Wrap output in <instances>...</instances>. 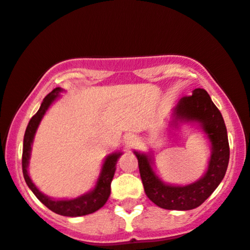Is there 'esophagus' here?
<instances>
[{
  "instance_id": "1",
  "label": "esophagus",
  "mask_w": 250,
  "mask_h": 250,
  "mask_svg": "<svg viewBox=\"0 0 250 250\" xmlns=\"http://www.w3.org/2000/svg\"><path fill=\"white\" fill-rule=\"evenodd\" d=\"M125 146H127L128 149H131L135 144L137 143V140L134 135H127V136L125 137Z\"/></svg>"
}]
</instances>
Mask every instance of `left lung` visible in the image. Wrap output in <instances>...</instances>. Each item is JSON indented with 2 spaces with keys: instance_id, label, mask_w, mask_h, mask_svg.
Listing matches in <instances>:
<instances>
[{
  "instance_id": "obj_1",
  "label": "left lung",
  "mask_w": 250,
  "mask_h": 250,
  "mask_svg": "<svg viewBox=\"0 0 250 250\" xmlns=\"http://www.w3.org/2000/svg\"><path fill=\"white\" fill-rule=\"evenodd\" d=\"M170 128L191 125L200 129L211 146L206 171L199 179L185 185L164 182L157 173L152 152L134 150L138 161L141 179L146 197L158 207L171 211H188L200 206L211 195L226 174L229 162L227 129L220 110L205 89L195 88L192 95L183 98L171 110Z\"/></svg>"
}]
</instances>
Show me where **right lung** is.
<instances>
[{"label":"right lung","mask_w":250,"mask_h":250,"mask_svg":"<svg viewBox=\"0 0 250 250\" xmlns=\"http://www.w3.org/2000/svg\"><path fill=\"white\" fill-rule=\"evenodd\" d=\"M62 92H64V89L57 87V88L45 96L38 112L30 120L25 134H24L22 169L26 185L29 186L30 190L34 192V194L42 204H44L47 208L57 213V214L72 216L73 218V216H83L94 213L107 203L108 198L110 195V183H112L114 174H115L117 161L121 157L123 152L121 150H116V151H113L112 154L106 156L104 163H102L100 173H99L98 179H96L94 188L88 192H86V193L78 195L76 198L57 199V198H51L49 195L44 194L43 192L39 190L37 186L35 185V183L32 182L31 177L29 174V164L30 158H31L32 144H34L36 133H37V129L39 125H41L42 120H43L45 114L49 110V108L60 98V93Z\"/></svg>","instance_id":"1"}]
</instances>
